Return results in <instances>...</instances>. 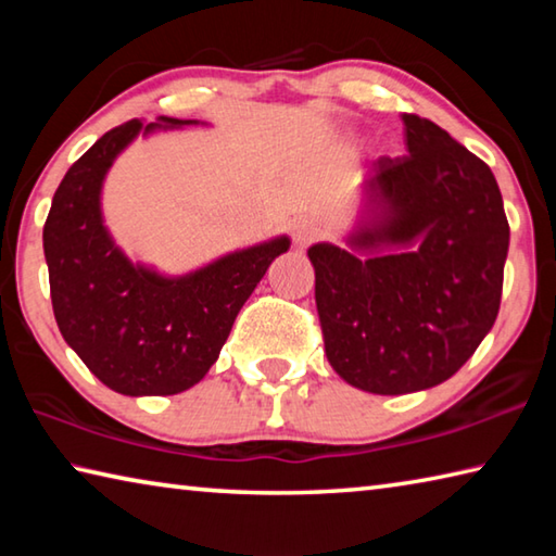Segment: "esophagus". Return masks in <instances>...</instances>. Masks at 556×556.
I'll list each match as a JSON object with an SVG mask.
<instances>
[{
	"mask_svg": "<svg viewBox=\"0 0 556 556\" xmlns=\"http://www.w3.org/2000/svg\"><path fill=\"white\" fill-rule=\"evenodd\" d=\"M318 232H321V228H318L316 220H308V218H301L294 223V242L299 244V248H306V244H312Z\"/></svg>",
	"mask_w": 556,
	"mask_h": 556,
	"instance_id": "esophagus-1",
	"label": "esophagus"
}]
</instances>
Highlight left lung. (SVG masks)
<instances>
[{"instance_id":"8db88e82","label":"left lung","mask_w":556,"mask_h":556,"mask_svg":"<svg viewBox=\"0 0 556 556\" xmlns=\"http://www.w3.org/2000/svg\"><path fill=\"white\" fill-rule=\"evenodd\" d=\"M402 122L409 154L368 166L348 248H308L328 363L372 394L429 390L476 353L510 244L488 164L434 122Z\"/></svg>"}]
</instances>
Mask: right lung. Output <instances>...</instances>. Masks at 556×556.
I'll use <instances>...</instances> for the list:
<instances>
[{"label": "right lung", "instance_id": "1", "mask_svg": "<svg viewBox=\"0 0 556 556\" xmlns=\"http://www.w3.org/2000/svg\"><path fill=\"white\" fill-rule=\"evenodd\" d=\"M199 125L195 119H131L92 144L53 195L43 225L55 324L88 370L129 397L176 394L205 378L235 316L289 238L235 250L181 277L131 262L102 220L110 166L142 135Z\"/></svg>", "mask_w": 556, "mask_h": 556}]
</instances>
